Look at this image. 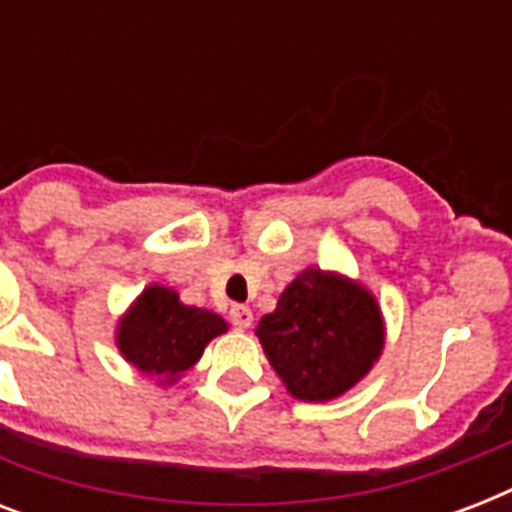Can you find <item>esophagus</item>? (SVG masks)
I'll return each instance as SVG.
<instances>
[{"mask_svg":"<svg viewBox=\"0 0 512 512\" xmlns=\"http://www.w3.org/2000/svg\"><path fill=\"white\" fill-rule=\"evenodd\" d=\"M231 321H233V327L247 329L249 324H252V311H249L247 305H233V308H231Z\"/></svg>","mask_w":512,"mask_h":512,"instance_id":"34e87169","label":"esophagus"}]
</instances>
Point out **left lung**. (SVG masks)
Masks as SVG:
<instances>
[{
  "instance_id": "obj_1",
  "label": "left lung",
  "mask_w": 512,
  "mask_h": 512,
  "mask_svg": "<svg viewBox=\"0 0 512 512\" xmlns=\"http://www.w3.org/2000/svg\"><path fill=\"white\" fill-rule=\"evenodd\" d=\"M257 337L292 396L327 401L353 388L380 356V308L358 284L308 268L260 319Z\"/></svg>"
}]
</instances>
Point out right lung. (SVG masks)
<instances>
[{
    "instance_id": "add662e5",
    "label": "right lung",
    "mask_w": 512,
    "mask_h": 512,
    "mask_svg": "<svg viewBox=\"0 0 512 512\" xmlns=\"http://www.w3.org/2000/svg\"><path fill=\"white\" fill-rule=\"evenodd\" d=\"M220 332L225 321L217 313L183 305L167 287H148L119 324V350L140 372L175 382Z\"/></svg>"
}]
</instances>
